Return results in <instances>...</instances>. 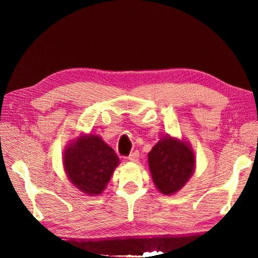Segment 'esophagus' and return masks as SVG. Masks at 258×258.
Wrapping results in <instances>:
<instances>
[{
  "label": "esophagus",
  "mask_w": 258,
  "mask_h": 258,
  "mask_svg": "<svg viewBox=\"0 0 258 258\" xmlns=\"http://www.w3.org/2000/svg\"><path fill=\"white\" fill-rule=\"evenodd\" d=\"M139 158H140L139 151H134V152H132V154L128 156V160L130 161H138Z\"/></svg>",
  "instance_id": "esophagus-1"
}]
</instances>
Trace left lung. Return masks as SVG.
I'll return each mask as SVG.
<instances>
[{"label": "left lung", "mask_w": 258, "mask_h": 258, "mask_svg": "<svg viewBox=\"0 0 258 258\" xmlns=\"http://www.w3.org/2000/svg\"><path fill=\"white\" fill-rule=\"evenodd\" d=\"M148 165L157 190L171 196L180 191L194 175L195 152L189 142L166 135L148 154Z\"/></svg>", "instance_id": "1"}]
</instances>
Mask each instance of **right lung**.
<instances>
[{
    "label": "right lung",
    "mask_w": 258,
    "mask_h": 258,
    "mask_svg": "<svg viewBox=\"0 0 258 258\" xmlns=\"http://www.w3.org/2000/svg\"><path fill=\"white\" fill-rule=\"evenodd\" d=\"M62 164L74 186L86 196H98L106 189L119 158L99 135L82 133L66 146Z\"/></svg>",
    "instance_id": "add662e5"
}]
</instances>
